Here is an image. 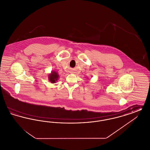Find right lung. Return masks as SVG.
I'll return each instance as SVG.
<instances>
[{
  "label": "right lung",
  "mask_w": 150,
  "mask_h": 150,
  "mask_svg": "<svg viewBox=\"0 0 150 150\" xmlns=\"http://www.w3.org/2000/svg\"><path fill=\"white\" fill-rule=\"evenodd\" d=\"M59 77V75H58L57 72L54 71L51 72L50 74L48 76V79L51 82V83H55L58 80Z\"/></svg>",
  "instance_id": "1"
}]
</instances>
